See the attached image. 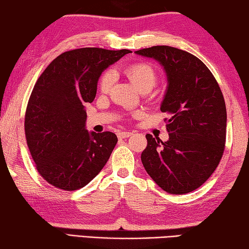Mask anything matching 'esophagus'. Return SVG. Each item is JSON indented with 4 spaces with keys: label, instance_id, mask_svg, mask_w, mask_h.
Here are the masks:
<instances>
[{
    "label": "esophagus",
    "instance_id": "obj_1",
    "mask_svg": "<svg viewBox=\"0 0 249 249\" xmlns=\"http://www.w3.org/2000/svg\"><path fill=\"white\" fill-rule=\"evenodd\" d=\"M133 133L130 132H120L119 134H117V136H119V138H127L129 136H132Z\"/></svg>",
    "mask_w": 249,
    "mask_h": 249
}]
</instances>
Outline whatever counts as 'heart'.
<instances>
[{
    "label": "heart",
    "mask_w": 249,
    "mask_h": 249,
    "mask_svg": "<svg viewBox=\"0 0 249 249\" xmlns=\"http://www.w3.org/2000/svg\"><path fill=\"white\" fill-rule=\"evenodd\" d=\"M125 73L140 91L151 90L157 82V72L148 62H136L125 67ZM115 81L113 70H107L99 80V89L102 93H107Z\"/></svg>",
    "instance_id": "1"
}]
</instances>
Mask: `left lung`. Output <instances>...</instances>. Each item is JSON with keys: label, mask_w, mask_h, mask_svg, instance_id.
Returning a JSON list of instances; mask_svg holds the SVG:
<instances>
[{"label": "left lung", "mask_w": 249, "mask_h": 249, "mask_svg": "<svg viewBox=\"0 0 249 249\" xmlns=\"http://www.w3.org/2000/svg\"><path fill=\"white\" fill-rule=\"evenodd\" d=\"M166 71L168 87L160 109L167 113V142L146 135L142 162L151 179L171 195L201 187L221 161L226 140V107L220 86L199 58L170 46L135 52Z\"/></svg>", "instance_id": "obj_1"}]
</instances>
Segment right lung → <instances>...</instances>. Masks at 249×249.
<instances>
[{"label":"right lung","mask_w":249,"mask_h":249,"mask_svg":"<svg viewBox=\"0 0 249 249\" xmlns=\"http://www.w3.org/2000/svg\"><path fill=\"white\" fill-rule=\"evenodd\" d=\"M128 49L79 48L53 59L35 83L25 113V135L39 175L66 191L98 176L117 142L112 132L86 128L84 104L96 94L101 73Z\"/></svg>","instance_id":"obj_1"}]
</instances>
